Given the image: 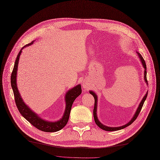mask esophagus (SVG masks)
<instances>
[{
  "mask_svg": "<svg viewBox=\"0 0 160 160\" xmlns=\"http://www.w3.org/2000/svg\"><path fill=\"white\" fill-rule=\"evenodd\" d=\"M89 87H90V85L88 84V82H87V81L83 82V83H82V87L83 88H85V89H87V88H89Z\"/></svg>",
  "mask_w": 160,
  "mask_h": 160,
  "instance_id": "1",
  "label": "esophagus"
}]
</instances>
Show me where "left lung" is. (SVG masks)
<instances>
[{
    "mask_svg": "<svg viewBox=\"0 0 160 160\" xmlns=\"http://www.w3.org/2000/svg\"><path fill=\"white\" fill-rule=\"evenodd\" d=\"M137 53H138V56H139V57L140 58L141 61V62H142V66H143V67H144V80H145L146 82L147 83V85H148V81H147V66H146L145 61H144V58H142V57L141 56V54H139V53L138 52H137ZM90 94H92V95L94 96V100H95V102H94V110H93V115H94V118L96 124H97V126H98V127H100L101 129H102V130H105V131L112 132V131H117V130H122V129H123V128H126V127H127V126H128L131 125V124L133 122L136 120V118H138V115H139V114L140 112H141V109H142V105H143V104H144V101L146 100V98H147V95H148V91H147V94H145V96H144V98H142V100H141V103H140V104H139V107H138V109H137V111H136L135 114L134 115V117H133V118H132L130 122H128V124H125L124 126H120V127H115V128L106 126H105V125H103L101 122H100V121H99V120H98V118H97V115H96V109H97V96L96 95V94H95L94 92H92V91H90Z\"/></svg>",
    "mask_w": 160,
    "mask_h": 160,
    "instance_id": "obj_1",
    "label": "left lung"
}]
</instances>
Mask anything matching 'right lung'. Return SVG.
Listing matches in <instances>:
<instances>
[{"instance_id": "right-lung-1", "label": "right lung", "mask_w": 160, "mask_h": 160, "mask_svg": "<svg viewBox=\"0 0 160 160\" xmlns=\"http://www.w3.org/2000/svg\"><path fill=\"white\" fill-rule=\"evenodd\" d=\"M33 42L30 43L28 44L25 45L24 47H22L20 51L19 52L18 57L16 59V62H15L13 69L11 75V85L14 94V99L17 108L21 114V115L26 120H27L29 122L34 126L35 128H38V130L45 132H55L59 131L60 130L62 129L67 124L68 119H69L70 114L72 109V104L76 98L78 97L81 93V87L80 85L75 87L72 89L70 90L67 92L66 95V110L63 117L62 119H60L59 121L55 122H50L48 121H45L40 118L36 114L30 110V108H28V106L26 105L22 101V98L19 93V91L18 90L17 85H16V77H17V70H18V66L19 62V59L21 55V52L22 49L26 46L32 45Z\"/></svg>"}]
</instances>
